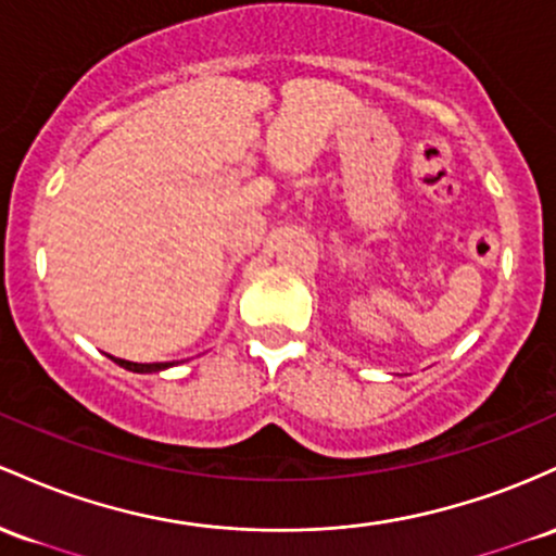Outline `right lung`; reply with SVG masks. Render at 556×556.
Instances as JSON below:
<instances>
[{"label":"right lung","mask_w":556,"mask_h":556,"mask_svg":"<svg viewBox=\"0 0 556 556\" xmlns=\"http://www.w3.org/2000/svg\"><path fill=\"white\" fill-rule=\"evenodd\" d=\"M115 362L130 372H160V370H165V367L173 365V362H152V365H141V362H128V359H115Z\"/></svg>","instance_id":"1"}]
</instances>
